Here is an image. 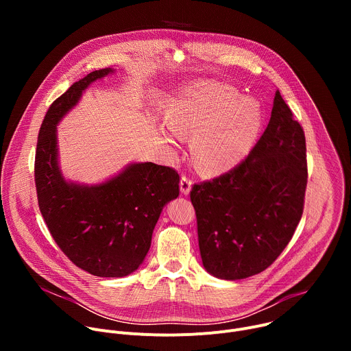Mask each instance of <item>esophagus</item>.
Returning <instances> with one entry per match:
<instances>
[{"mask_svg": "<svg viewBox=\"0 0 351 351\" xmlns=\"http://www.w3.org/2000/svg\"><path fill=\"white\" fill-rule=\"evenodd\" d=\"M180 193L182 194H184V195H187L190 191H191V186H193V182H191V179L190 178H187V176H182L180 178Z\"/></svg>", "mask_w": 351, "mask_h": 351, "instance_id": "obj_1", "label": "esophagus"}]
</instances>
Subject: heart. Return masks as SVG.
<instances>
[{
	"instance_id": "1",
	"label": "heart",
	"mask_w": 351,
	"mask_h": 351,
	"mask_svg": "<svg viewBox=\"0 0 351 351\" xmlns=\"http://www.w3.org/2000/svg\"><path fill=\"white\" fill-rule=\"evenodd\" d=\"M164 121L176 136L190 137L194 165L207 175L236 167L253 148L263 125L260 106L217 80L190 82L168 99ZM173 143L172 134H165Z\"/></svg>"
}]
</instances>
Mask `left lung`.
Returning <instances> with one entry per match:
<instances>
[{
    "label": "left lung",
    "mask_w": 351,
    "mask_h": 351,
    "mask_svg": "<svg viewBox=\"0 0 351 351\" xmlns=\"http://www.w3.org/2000/svg\"><path fill=\"white\" fill-rule=\"evenodd\" d=\"M306 186L304 132L276 90L269 123L248 157L191 189L206 271L237 280L267 269L302 219Z\"/></svg>",
    "instance_id": "left-lung-1"
}]
</instances>
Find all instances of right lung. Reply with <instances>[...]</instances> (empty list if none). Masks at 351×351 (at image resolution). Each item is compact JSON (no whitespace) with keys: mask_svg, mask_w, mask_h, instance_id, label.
Returning <instances> with one entry per match:
<instances>
[{"mask_svg":"<svg viewBox=\"0 0 351 351\" xmlns=\"http://www.w3.org/2000/svg\"><path fill=\"white\" fill-rule=\"evenodd\" d=\"M115 72L94 71L56 99L40 128L34 162L49 233L76 267L99 278H123L143 264L164 207L179 195L178 172L153 162H130L94 184L64 176L57 126L91 83Z\"/></svg>","mask_w":351,"mask_h":351,"instance_id":"add662e5","label":"right lung"}]
</instances>
